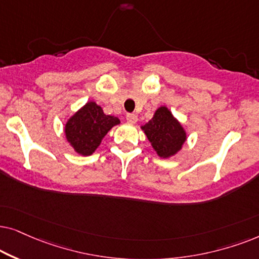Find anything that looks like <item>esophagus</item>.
Wrapping results in <instances>:
<instances>
[{"mask_svg":"<svg viewBox=\"0 0 259 259\" xmlns=\"http://www.w3.org/2000/svg\"><path fill=\"white\" fill-rule=\"evenodd\" d=\"M137 116L135 113H127L126 115V122L130 123V124H135L137 122Z\"/></svg>","mask_w":259,"mask_h":259,"instance_id":"34e87169","label":"esophagus"}]
</instances>
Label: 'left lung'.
<instances>
[{
	"mask_svg": "<svg viewBox=\"0 0 259 259\" xmlns=\"http://www.w3.org/2000/svg\"><path fill=\"white\" fill-rule=\"evenodd\" d=\"M153 149L162 158H170L182 149L187 141V132L167 106L162 105L153 118L141 126Z\"/></svg>",
	"mask_w": 259,
	"mask_h": 259,
	"instance_id": "left-lung-1",
	"label": "left lung"
}]
</instances>
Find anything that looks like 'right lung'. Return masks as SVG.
<instances>
[{
	"instance_id": "1",
	"label": "right lung",
	"mask_w": 259,
	"mask_h": 259,
	"mask_svg": "<svg viewBox=\"0 0 259 259\" xmlns=\"http://www.w3.org/2000/svg\"><path fill=\"white\" fill-rule=\"evenodd\" d=\"M119 123V118L105 115L101 105L90 101L65 123V139L75 153L90 156L101 146L106 134Z\"/></svg>"
}]
</instances>
